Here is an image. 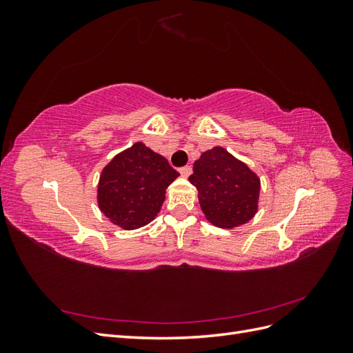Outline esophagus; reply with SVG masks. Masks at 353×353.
I'll list each match as a JSON object with an SVG mask.
<instances>
[{"label":"esophagus","instance_id":"esophagus-1","mask_svg":"<svg viewBox=\"0 0 353 353\" xmlns=\"http://www.w3.org/2000/svg\"><path fill=\"white\" fill-rule=\"evenodd\" d=\"M191 172H193V169H191V166L190 165H187V166H183V168H179V174L183 175L184 178H187Z\"/></svg>","mask_w":353,"mask_h":353}]
</instances>
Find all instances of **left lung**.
<instances>
[{
    "instance_id": "8db88e82",
    "label": "left lung",
    "mask_w": 353,
    "mask_h": 353,
    "mask_svg": "<svg viewBox=\"0 0 353 353\" xmlns=\"http://www.w3.org/2000/svg\"><path fill=\"white\" fill-rule=\"evenodd\" d=\"M188 181L197 188L200 208L213 225L236 228L258 212L261 179L225 148L201 153Z\"/></svg>"
}]
</instances>
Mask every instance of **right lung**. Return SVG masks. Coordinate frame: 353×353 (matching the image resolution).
<instances>
[{
	"instance_id": "obj_1",
	"label": "right lung",
	"mask_w": 353,
	"mask_h": 353,
	"mask_svg": "<svg viewBox=\"0 0 353 353\" xmlns=\"http://www.w3.org/2000/svg\"><path fill=\"white\" fill-rule=\"evenodd\" d=\"M178 176L163 156L138 141L116 154L101 170L99 208L123 230L144 227L157 216L166 188Z\"/></svg>"
}]
</instances>
